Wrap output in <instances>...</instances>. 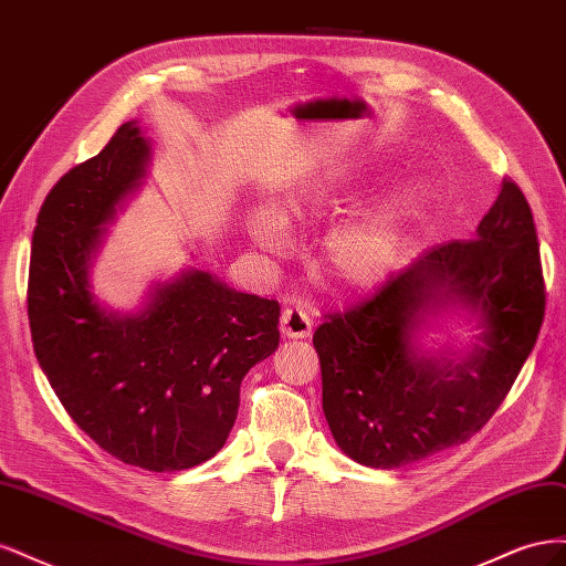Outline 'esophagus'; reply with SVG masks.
Segmentation results:
<instances>
[{"instance_id":"esophagus-1","label":"esophagus","mask_w":566,"mask_h":566,"mask_svg":"<svg viewBox=\"0 0 566 566\" xmlns=\"http://www.w3.org/2000/svg\"><path fill=\"white\" fill-rule=\"evenodd\" d=\"M314 321L302 304H290L281 314V333L285 337H310Z\"/></svg>"}]
</instances>
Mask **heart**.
<instances>
[{"label":"heart","mask_w":566,"mask_h":566,"mask_svg":"<svg viewBox=\"0 0 566 566\" xmlns=\"http://www.w3.org/2000/svg\"><path fill=\"white\" fill-rule=\"evenodd\" d=\"M342 193H345V186L323 184L297 202V210L325 208ZM424 198V186L408 184L373 205L370 210L337 227L325 238L321 252V264L328 279L342 290H370L387 281L397 266L406 233L420 214ZM250 231L256 245L266 252H285L287 224L281 212L260 210L250 221Z\"/></svg>","instance_id":"obj_1"}]
</instances>
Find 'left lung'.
I'll list each match as a JSON object with an SVG mask.
<instances>
[{"label":"left lung","instance_id":"8db88e82","mask_svg":"<svg viewBox=\"0 0 566 566\" xmlns=\"http://www.w3.org/2000/svg\"><path fill=\"white\" fill-rule=\"evenodd\" d=\"M460 301L485 333L453 365L409 345L424 313ZM545 316L538 235L522 188L501 196L470 241L420 252L347 312L314 333L323 413L337 447L368 468H403L465 443L505 401Z\"/></svg>","mask_w":566,"mask_h":566}]
</instances>
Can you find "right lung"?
I'll return each mask as SVG.
<instances>
[{"label": "right lung", "instance_id": "add662e5", "mask_svg": "<svg viewBox=\"0 0 566 566\" xmlns=\"http://www.w3.org/2000/svg\"><path fill=\"white\" fill-rule=\"evenodd\" d=\"M148 153L125 123L51 188L32 233L28 318L38 361L80 430L127 465L179 472L227 443L245 373L279 347L281 306L191 269L156 287L142 314L101 310L90 256Z\"/></svg>", "mask_w": 566, "mask_h": 566}]
</instances>
